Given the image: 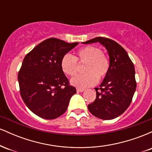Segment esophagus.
I'll return each instance as SVG.
<instances>
[{
  "instance_id": "34e87169",
  "label": "esophagus",
  "mask_w": 152,
  "mask_h": 152,
  "mask_svg": "<svg viewBox=\"0 0 152 152\" xmlns=\"http://www.w3.org/2000/svg\"><path fill=\"white\" fill-rule=\"evenodd\" d=\"M84 88H76V91H77L78 92H83L84 91Z\"/></svg>"
}]
</instances>
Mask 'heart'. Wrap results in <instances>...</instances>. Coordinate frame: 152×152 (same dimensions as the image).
Listing matches in <instances>:
<instances>
[{
    "label": "heart",
    "instance_id": "obj_1",
    "mask_svg": "<svg viewBox=\"0 0 152 152\" xmlns=\"http://www.w3.org/2000/svg\"><path fill=\"white\" fill-rule=\"evenodd\" d=\"M78 64H85L83 71L86 74L75 76L71 80V83L81 88L95 85L98 79L106 77L110 69L108 56L98 47L94 46L80 48L74 56L65 54L61 61V67L64 74L73 77L78 73Z\"/></svg>",
    "mask_w": 152,
    "mask_h": 152
}]
</instances>
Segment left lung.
<instances>
[{"label":"left lung","mask_w":152,"mask_h":152,"mask_svg":"<svg viewBox=\"0 0 152 152\" xmlns=\"http://www.w3.org/2000/svg\"><path fill=\"white\" fill-rule=\"evenodd\" d=\"M96 42L108 50L110 69L99 88H95L96 98L88 109L94 116L110 120L118 117L129 106L137 88L135 70L127 52L116 41L96 37L83 43Z\"/></svg>","instance_id":"obj_1"}]
</instances>
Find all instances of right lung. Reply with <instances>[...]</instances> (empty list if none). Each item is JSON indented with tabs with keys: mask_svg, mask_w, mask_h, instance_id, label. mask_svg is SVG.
Here are the masks:
<instances>
[{
	"mask_svg": "<svg viewBox=\"0 0 152 152\" xmlns=\"http://www.w3.org/2000/svg\"><path fill=\"white\" fill-rule=\"evenodd\" d=\"M78 42L69 43L50 38L26 54L18 79L27 107L39 117L54 119L65 113L76 89L61 67L62 57Z\"/></svg>",
	"mask_w": 152,
	"mask_h": 152,
	"instance_id": "1",
	"label": "right lung"
}]
</instances>
